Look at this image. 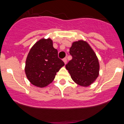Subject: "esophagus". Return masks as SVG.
Here are the masks:
<instances>
[{
  "instance_id": "obj_1",
  "label": "esophagus",
  "mask_w": 124,
  "mask_h": 124,
  "mask_svg": "<svg viewBox=\"0 0 124 124\" xmlns=\"http://www.w3.org/2000/svg\"><path fill=\"white\" fill-rule=\"evenodd\" d=\"M63 62H64V64H66V63H67V59H66V58H64L63 60Z\"/></svg>"
}]
</instances>
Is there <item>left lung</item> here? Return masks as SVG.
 Returning <instances> with one entry per match:
<instances>
[{"mask_svg": "<svg viewBox=\"0 0 124 124\" xmlns=\"http://www.w3.org/2000/svg\"><path fill=\"white\" fill-rule=\"evenodd\" d=\"M70 53L73 58L66 65L71 78L82 87L95 82L99 75V62L97 55L88 43L83 40L72 43Z\"/></svg>", "mask_w": 124, "mask_h": 124, "instance_id": "obj_1", "label": "left lung"}]
</instances>
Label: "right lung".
<instances>
[{
    "instance_id": "1",
    "label": "right lung",
    "mask_w": 124,
    "mask_h": 124,
    "mask_svg": "<svg viewBox=\"0 0 124 124\" xmlns=\"http://www.w3.org/2000/svg\"><path fill=\"white\" fill-rule=\"evenodd\" d=\"M64 63L58 58V51L50 38H41L33 45L25 62V72L30 83L45 87L54 80L57 72Z\"/></svg>"
}]
</instances>
